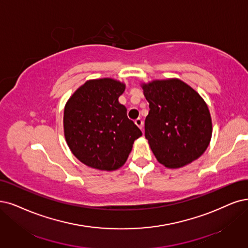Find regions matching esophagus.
<instances>
[{"label": "esophagus", "instance_id": "esophagus-1", "mask_svg": "<svg viewBox=\"0 0 248 248\" xmlns=\"http://www.w3.org/2000/svg\"><path fill=\"white\" fill-rule=\"evenodd\" d=\"M135 124L143 132V121H142V119L141 118H137L136 121H135Z\"/></svg>", "mask_w": 248, "mask_h": 248}]
</instances>
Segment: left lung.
<instances>
[{
  "label": "left lung",
  "instance_id": "left-lung-1",
  "mask_svg": "<svg viewBox=\"0 0 248 248\" xmlns=\"http://www.w3.org/2000/svg\"><path fill=\"white\" fill-rule=\"evenodd\" d=\"M149 103L145 137L157 161L180 169L196 160L207 149L213 124L203 98L179 78L142 82Z\"/></svg>",
  "mask_w": 248,
  "mask_h": 248
}]
</instances>
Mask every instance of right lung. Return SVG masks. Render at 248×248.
Returning <instances> with one entry per match:
<instances>
[{"mask_svg": "<svg viewBox=\"0 0 248 248\" xmlns=\"http://www.w3.org/2000/svg\"><path fill=\"white\" fill-rule=\"evenodd\" d=\"M124 82L111 78L89 79L64 107V136L72 154L87 167L115 170L125 163L142 132L126 116L118 98Z\"/></svg>", "mask_w": 248, "mask_h": 248, "instance_id": "add662e5", "label": "right lung"}]
</instances>
